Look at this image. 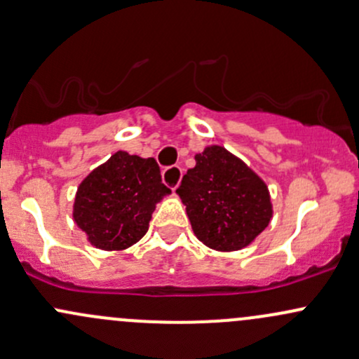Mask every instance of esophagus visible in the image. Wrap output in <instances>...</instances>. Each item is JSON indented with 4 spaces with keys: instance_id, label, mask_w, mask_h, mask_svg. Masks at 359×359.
<instances>
[{
    "instance_id": "esophagus-1",
    "label": "esophagus",
    "mask_w": 359,
    "mask_h": 359,
    "mask_svg": "<svg viewBox=\"0 0 359 359\" xmlns=\"http://www.w3.org/2000/svg\"><path fill=\"white\" fill-rule=\"evenodd\" d=\"M181 176H183V169L180 165H171V168H165L163 171V181L171 190H176V187H178L181 181Z\"/></svg>"
}]
</instances>
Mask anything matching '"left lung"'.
I'll use <instances>...</instances> for the list:
<instances>
[{
    "mask_svg": "<svg viewBox=\"0 0 359 359\" xmlns=\"http://www.w3.org/2000/svg\"><path fill=\"white\" fill-rule=\"evenodd\" d=\"M195 161L176 190L195 236L217 252L245 248L272 219L267 184L221 145L205 147Z\"/></svg>",
    "mask_w": 359,
    "mask_h": 359,
    "instance_id": "obj_1",
    "label": "left lung"
}]
</instances>
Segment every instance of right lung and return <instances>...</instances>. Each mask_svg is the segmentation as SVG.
Returning <instances> with one entry per match:
<instances>
[{
	"mask_svg": "<svg viewBox=\"0 0 359 359\" xmlns=\"http://www.w3.org/2000/svg\"><path fill=\"white\" fill-rule=\"evenodd\" d=\"M169 194L156 159L118 150L80 183L73 219L90 245L118 252L144 238L156 203Z\"/></svg>",
	"mask_w": 359,
	"mask_h": 359,
	"instance_id": "add662e5",
	"label": "right lung"
}]
</instances>
